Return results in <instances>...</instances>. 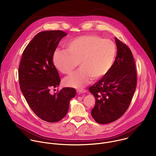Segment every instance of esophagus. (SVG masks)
Here are the masks:
<instances>
[{
    "label": "esophagus",
    "instance_id": "esophagus-1",
    "mask_svg": "<svg viewBox=\"0 0 156 156\" xmlns=\"http://www.w3.org/2000/svg\"><path fill=\"white\" fill-rule=\"evenodd\" d=\"M87 91L86 90H84V89H79V90H76V92L78 93H86Z\"/></svg>",
    "mask_w": 156,
    "mask_h": 156
}]
</instances>
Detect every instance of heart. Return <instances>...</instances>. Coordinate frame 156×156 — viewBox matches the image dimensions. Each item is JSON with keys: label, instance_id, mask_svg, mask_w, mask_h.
<instances>
[{"label": "heart", "instance_id": "1", "mask_svg": "<svg viewBox=\"0 0 156 156\" xmlns=\"http://www.w3.org/2000/svg\"><path fill=\"white\" fill-rule=\"evenodd\" d=\"M117 54L115 43L98 35L76 37L65 46V51H56L52 57L55 69L64 75H70L79 65L81 68L71 76L65 79L66 85L81 87L98 80L112 69Z\"/></svg>", "mask_w": 156, "mask_h": 156}]
</instances>
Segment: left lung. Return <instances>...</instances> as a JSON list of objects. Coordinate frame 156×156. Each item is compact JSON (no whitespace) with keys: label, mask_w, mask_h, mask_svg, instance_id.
I'll return each instance as SVG.
<instances>
[{"label":"left lung","mask_w":156,"mask_h":156,"mask_svg":"<svg viewBox=\"0 0 156 156\" xmlns=\"http://www.w3.org/2000/svg\"><path fill=\"white\" fill-rule=\"evenodd\" d=\"M115 42L117 52L112 69L89 88L96 99L91 115L101 124L113 122L125 113L136 87L137 72L132 52L117 37Z\"/></svg>","instance_id":"obj_1"}]
</instances>
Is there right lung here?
<instances>
[{
	"mask_svg": "<svg viewBox=\"0 0 156 156\" xmlns=\"http://www.w3.org/2000/svg\"><path fill=\"white\" fill-rule=\"evenodd\" d=\"M65 32L45 31L37 33L28 44L20 61L18 78L20 90L34 113L42 120L54 123L67 114L69 102L76 95L75 89L63 87L54 94L60 78L52 57Z\"/></svg>",
	"mask_w": 156,
	"mask_h": 156,
	"instance_id": "obj_1",
	"label": "right lung"
}]
</instances>
